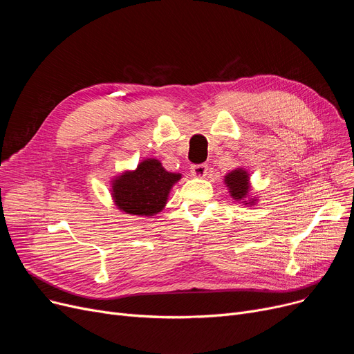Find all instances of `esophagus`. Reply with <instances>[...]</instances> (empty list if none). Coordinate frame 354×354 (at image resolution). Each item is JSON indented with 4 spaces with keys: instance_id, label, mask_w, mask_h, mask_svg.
<instances>
[{
    "instance_id": "esophagus-1",
    "label": "esophagus",
    "mask_w": 354,
    "mask_h": 354,
    "mask_svg": "<svg viewBox=\"0 0 354 354\" xmlns=\"http://www.w3.org/2000/svg\"><path fill=\"white\" fill-rule=\"evenodd\" d=\"M191 172H192V175H194L195 178L202 179V178H205V176H207V174H208V166H207L205 163L194 165V166L191 167Z\"/></svg>"
}]
</instances>
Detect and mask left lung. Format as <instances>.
<instances>
[{"instance_id":"left-lung-1","label":"left lung","mask_w":354,"mask_h":354,"mask_svg":"<svg viewBox=\"0 0 354 354\" xmlns=\"http://www.w3.org/2000/svg\"><path fill=\"white\" fill-rule=\"evenodd\" d=\"M224 182H225L228 192L234 201L243 203V205H245V207L255 205L257 199H255V196L252 198L250 194V191H251L250 174H248V171L244 169V167H236V169L227 174Z\"/></svg>"}]
</instances>
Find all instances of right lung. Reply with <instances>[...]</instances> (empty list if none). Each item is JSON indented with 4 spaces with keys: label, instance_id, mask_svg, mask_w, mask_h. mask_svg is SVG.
Returning <instances> with one entry per match:
<instances>
[{
    "label": "right lung",
    "instance_id": "add662e5",
    "mask_svg": "<svg viewBox=\"0 0 354 354\" xmlns=\"http://www.w3.org/2000/svg\"><path fill=\"white\" fill-rule=\"evenodd\" d=\"M180 174L167 172L160 160H142L135 171H124L111 180V198L124 214L153 216L165 207Z\"/></svg>",
    "mask_w": 354,
    "mask_h": 354
}]
</instances>
